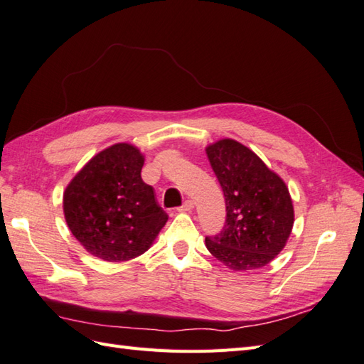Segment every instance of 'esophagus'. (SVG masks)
Returning <instances> with one entry per match:
<instances>
[{
  "label": "esophagus",
  "instance_id": "obj_1",
  "mask_svg": "<svg viewBox=\"0 0 364 364\" xmlns=\"http://www.w3.org/2000/svg\"><path fill=\"white\" fill-rule=\"evenodd\" d=\"M193 209V201L192 200H186L181 208H178L180 212H191Z\"/></svg>",
  "mask_w": 364,
  "mask_h": 364
}]
</instances>
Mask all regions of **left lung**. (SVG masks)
<instances>
[{
    "label": "left lung",
    "mask_w": 364,
    "mask_h": 364,
    "mask_svg": "<svg viewBox=\"0 0 364 364\" xmlns=\"http://www.w3.org/2000/svg\"><path fill=\"white\" fill-rule=\"evenodd\" d=\"M226 200V225L206 247L232 271L264 267L284 249L294 228V204L282 176L249 147L223 138L206 147Z\"/></svg>",
    "instance_id": "8db88e82"
}]
</instances>
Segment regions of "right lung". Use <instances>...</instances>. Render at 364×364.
<instances>
[{
  "label": "right lung",
  "mask_w": 364,
  "mask_h": 364,
  "mask_svg": "<svg viewBox=\"0 0 364 364\" xmlns=\"http://www.w3.org/2000/svg\"><path fill=\"white\" fill-rule=\"evenodd\" d=\"M144 155L130 143L106 147L82 166L63 195L68 226L102 262L123 263L154 245L167 215L141 180Z\"/></svg>",
  "instance_id": "add662e5"
}]
</instances>
